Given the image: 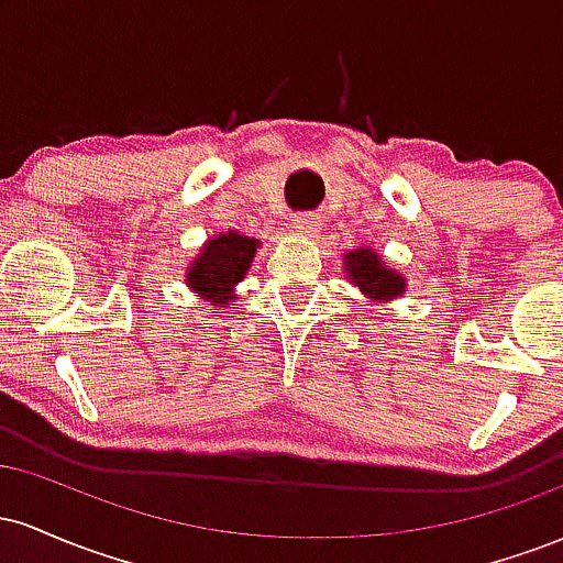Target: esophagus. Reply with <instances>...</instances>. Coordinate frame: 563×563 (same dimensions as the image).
Instances as JSON below:
<instances>
[{
  "instance_id": "34e87169",
  "label": "esophagus",
  "mask_w": 563,
  "mask_h": 563,
  "mask_svg": "<svg viewBox=\"0 0 563 563\" xmlns=\"http://www.w3.org/2000/svg\"><path fill=\"white\" fill-rule=\"evenodd\" d=\"M290 222H294L296 232H301V235H307V238H314L320 232V217L309 214V211H303V214H296L294 219H290Z\"/></svg>"
}]
</instances>
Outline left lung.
Here are the masks:
<instances>
[{
    "mask_svg": "<svg viewBox=\"0 0 563 563\" xmlns=\"http://www.w3.org/2000/svg\"><path fill=\"white\" fill-rule=\"evenodd\" d=\"M349 280L357 283L371 299H394L405 290V280L380 264L378 254L371 249H360L349 254Z\"/></svg>",
    "mask_w": 563,
    "mask_h": 563,
    "instance_id": "obj_1",
    "label": "left lung"
}]
</instances>
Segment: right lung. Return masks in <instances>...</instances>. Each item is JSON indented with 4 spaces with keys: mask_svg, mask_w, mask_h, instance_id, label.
<instances>
[{
    "mask_svg": "<svg viewBox=\"0 0 563 563\" xmlns=\"http://www.w3.org/2000/svg\"><path fill=\"white\" fill-rule=\"evenodd\" d=\"M254 238L238 235V232L214 238V241L203 245V254L190 267L187 286L198 290L203 299H211L214 307H219V303L230 299L232 286L243 280L249 262L254 260Z\"/></svg>",
    "mask_w": 563,
    "mask_h": 563,
    "instance_id": "obj_1",
    "label": "right lung"
}]
</instances>
